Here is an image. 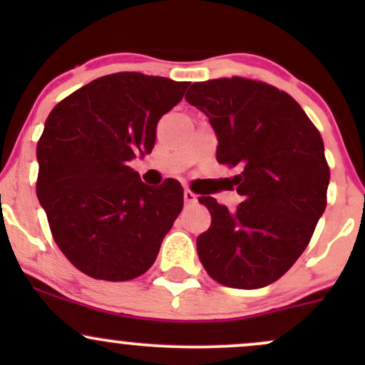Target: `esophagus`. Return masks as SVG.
Masks as SVG:
<instances>
[{
  "mask_svg": "<svg viewBox=\"0 0 365 365\" xmlns=\"http://www.w3.org/2000/svg\"><path fill=\"white\" fill-rule=\"evenodd\" d=\"M183 200H185V204H195L197 202V195L190 190H183Z\"/></svg>",
  "mask_w": 365,
  "mask_h": 365,
  "instance_id": "obj_1",
  "label": "esophagus"
}]
</instances>
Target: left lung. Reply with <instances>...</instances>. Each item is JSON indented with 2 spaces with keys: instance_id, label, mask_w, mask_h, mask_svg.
<instances>
[{
  "instance_id": "left-lung-1",
  "label": "left lung",
  "mask_w": 365,
  "mask_h": 365,
  "mask_svg": "<svg viewBox=\"0 0 365 365\" xmlns=\"http://www.w3.org/2000/svg\"><path fill=\"white\" fill-rule=\"evenodd\" d=\"M185 99L209 118L217 163L240 168L233 185L244 197L235 211L215 197L199 199L211 212L197 237L200 262L225 287H267L302 255L326 209L321 133L292 96L264 82H195Z\"/></svg>"
}]
</instances>
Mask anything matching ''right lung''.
<instances>
[{
	"instance_id": "right-lung-1",
	"label": "right lung",
	"mask_w": 365,
	"mask_h": 365,
	"mask_svg": "<svg viewBox=\"0 0 365 365\" xmlns=\"http://www.w3.org/2000/svg\"><path fill=\"white\" fill-rule=\"evenodd\" d=\"M188 82L121 72L96 78L53 108L37 142V199L53 238L82 273L127 282L156 261L183 207V188H154L130 168L154 148L159 118Z\"/></svg>"
}]
</instances>
